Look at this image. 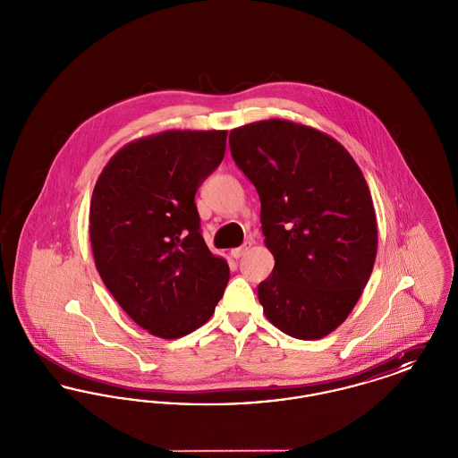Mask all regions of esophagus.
I'll return each mask as SVG.
<instances>
[{"mask_svg": "<svg viewBox=\"0 0 458 458\" xmlns=\"http://www.w3.org/2000/svg\"><path fill=\"white\" fill-rule=\"evenodd\" d=\"M249 247H250V243H243L242 247H237V249H232V258H235V259H239V258H242L247 250H249Z\"/></svg>", "mask_w": 458, "mask_h": 458, "instance_id": "34e87169", "label": "esophagus"}]
</instances>
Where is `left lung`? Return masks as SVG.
I'll return each instance as SVG.
<instances>
[{
    "label": "left lung",
    "instance_id": "obj_1",
    "mask_svg": "<svg viewBox=\"0 0 458 458\" xmlns=\"http://www.w3.org/2000/svg\"><path fill=\"white\" fill-rule=\"evenodd\" d=\"M230 149L259 194L275 258L258 286L264 314L288 336L319 340L349 318L376 261L368 182L338 140L290 120L233 129Z\"/></svg>",
    "mask_w": 458,
    "mask_h": 458
}]
</instances>
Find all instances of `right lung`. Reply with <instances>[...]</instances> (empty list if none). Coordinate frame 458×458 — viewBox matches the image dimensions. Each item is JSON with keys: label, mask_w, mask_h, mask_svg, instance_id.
I'll return each instance as SVG.
<instances>
[{"label": "right lung", "mask_w": 458, "mask_h": 458, "mask_svg": "<svg viewBox=\"0 0 458 458\" xmlns=\"http://www.w3.org/2000/svg\"><path fill=\"white\" fill-rule=\"evenodd\" d=\"M226 131L135 139L99 174L89 211L94 262L114 301L154 336L174 340L209 321L230 267L200 235L199 185L223 161Z\"/></svg>", "instance_id": "add662e5"}]
</instances>
